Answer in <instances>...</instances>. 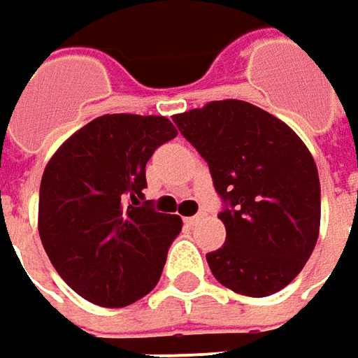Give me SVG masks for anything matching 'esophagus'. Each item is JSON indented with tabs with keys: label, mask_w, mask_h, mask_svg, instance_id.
<instances>
[{
	"label": "esophagus",
	"mask_w": 358,
	"mask_h": 358,
	"mask_svg": "<svg viewBox=\"0 0 358 358\" xmlns=\"http://www.w3.org/2000/svg\"><path fill=\"white\" fill-rule=\"evenodd\" d=\"M196 221H199V215H192V217H186V219H184L186 225H194Z\"/></svg>",
	"instance_id": "34e87169"
}]
</instances>
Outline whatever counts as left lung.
I'll return each mask as SVG.
<instances>
[{
  "label": "left lung",
  "instance_id": "left-lung-1",
  "mask_svg": "<svg viewBox=\"0 0 358 358\" xmlns=\"http://www.w3.org/2000/svg\"><path fill=\"white\" fill-rule=\"evenodd\" d=\"M209 164L227 238L207 254L213 276L248 297H268L301 273L320 234V178L306 143L244 100L172 116Z\"/></svg>",
  "mask_w": 358,
  "mask_h": 358
}]
</instances>
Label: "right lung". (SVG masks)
Returning a JSON list of instances; mask_svg holds the SVG:
<instances>
[{"instance_id": "right-lung-1", "label": "right lung", "mask_w": 358, "mask_h": 358, "mask_svg": "<svg viewBox=\"0 0 358 358\" xmlns=\"http://www.w3.org/2000/svg\"><path fill=\"white\" fill-rule=\"evenodd\" d=\"M178 135L166 116L104 114L73 133L41 180L38 234L61 278L90 303L124 308L157 285L178 215L139 204L153 151Z\"/></svg>"}]
</instances>
